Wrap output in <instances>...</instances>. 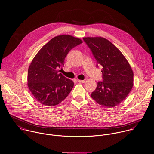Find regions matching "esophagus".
<instances>
[{"instance_id": "esophagus-1", "label": "esophagus", "mask_w": 154, "mask_h": 154, "mask_svg": "<svg viewBox=\"0 0 154 154\" xmlns=\"http://www.w3.org/2000/svg\"><path fill=\"white\" fill-rule=\"evenodd\" d=\"M77 82L80 83H83L85 82V80H77Z\"/></svg>"}]
</instances>
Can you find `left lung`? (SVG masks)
Returning <instances> with one entry per match:
<instances>
[{
  "label": "left lung",
  "mask_w": 154,
  "mask_h": 154,
  "mask_svg": "<svg viewBox=\"0 0 154 154\" xmlns=\"http://www.w3.org/2000/svg\"><path fill=\"white\" fill-rule=\"evenodd\" d=\"M98 65L103 66V82H98L91 97L100 105L110 108L122 103L133 86V72L119 50L101 37L83 38ZM98 67V65H97Z\"/></svg>",
  "instance_id": "obj_1"
}]
</instances>
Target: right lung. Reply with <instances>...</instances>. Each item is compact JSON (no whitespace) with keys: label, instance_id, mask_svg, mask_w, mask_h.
I'll return each instance as SVG.
<instances>
[{"label":"right lung","instance_id":"obj_1","mask_svg":"<svg viewBox=\"0 0 154 154\" xmlns=\"http://www.w3.org/2000/svg\"><path fill=\"white\" fill-rule=\"evenodd\" d=\"M82 43L71 35H59L45 44L32 60L28 69L27 85L41 104L52 107L66 98L74 86L70 79L59 73L69 51Z\"/></svg>","mask_w":154,"mask_h":154}]
</instances>
